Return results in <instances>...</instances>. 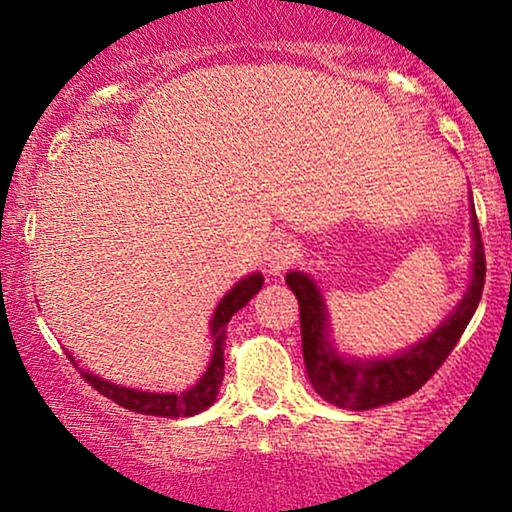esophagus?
I'll return each instance as SVG.
<instances>
[{
    "mask_svg": "<svg viewBox=\"0 0 512 512\" xmlns=\"http://www.w3.org/2000/svg\"><path fill=\"white\" fill-rule=\"evenodd\" d=\"M265 261H268L272 275H282L284 270H289L291 265L298 261V244L291 240H279L275 244H270Z\"/></svg>",
    "mask_w": 512,
    "mask_h": 512,
    "instance_id": "obj_1",
    "label": "esophagus"
}]
</instances>
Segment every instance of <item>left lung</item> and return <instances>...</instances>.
<instances>
[{"label":"left lung","instance_id":"1","mask_svg":"<svg viewBox=\"0 0 512 512\" xmlns=\"http://www.w3.org/2000/svg\"><path fill=\"white\" fill-rule=\"evenodd\" d=\"M473 212V279L457 310L429 338L408 352L382 361H349L335 354L326 338V307L317 286L303 272H289L286 284L296 293L300 310L303 359L312 387L324 401L345 410H373L415 394L443 366L466 331L485 286V247H482L478 216Z\"/></svg>","mask_w":512,"mask_h":512}]
</instances>
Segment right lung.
<instances>
[{"label": "right lung", "mask_w": 512, "mask_h": 512, "mask_svg": "<svg viewBox=\"0 0 512 512\" xmlns=\"http://www.w3.org/2000/svg\"><path fill=\"white\" fill-rule=\"evenodd\" d=\"M261 286H263V275H258L256 272V275L237 282L233 289L223 296V300L214 312V319H212V338H214L212 363H209L207 373L200 377V382L195 384L193 389L181 391V394H149V391H135V389L118 387V384L104 382L102 377L90 375L88 370H81L69 354H67V359H72L74 368H79L81 377L90 384V387L100 391L102 396L111 398L114 403L123 405L125 410L139 412V415H153V417L198 415V412L207 410L209 405L216 401V394H219V387L223 382V347H226V324L237 310H242V307L247 305L258 291H261Z\"/></svg>", "instance_id": "add662e5"}]
</instances>
